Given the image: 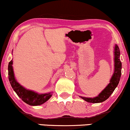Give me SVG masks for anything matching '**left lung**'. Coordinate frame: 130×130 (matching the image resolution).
I'll return each mask as SVG.
<instances>
[{
  "instance_id": "left-lung-1",
  "label": "left lung",
  "mask_w": 130,
  "mask_h": 130,
  "mask_svg": "<svg viewBox=\"0 0 130 130\" xmlns=\"http://www.w3.org/2000/svg\"><path fill=\"white\" fill-rule=\"evenodd\" d=\"M114 71L110 80V83L106 86L103 91L94 98H87L80 96L82 99L91 103H100L109 98L117 87L120 81L122 74V62L120 59V52L119 46L116 44L114 46Z\"/></svg>"
}]
</instances>
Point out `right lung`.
<instances>
[{
	"label": "right lung",
	"mask_w": 130,
	"mask_h": 130,
	"mask_svg": "<svg viewBox=\"0 0 130 130\" xmlns=\"http://www.w3.org/2000/svg\"><path fill=\"white\" fill-rule=\"evenodd\" d=\"M12 64L13 60H11L8 67V79L12 88L24 103L30 106H39L45 103L52 97V92L39 94L36 91L26 89L19 84L14 77Z\"/></svg>",
	"instance_id": "right-lung-1"
}]
</instances>
